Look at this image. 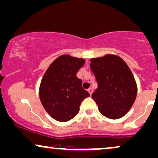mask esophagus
<instances>
[{
  "label": "esophagus",
  "mask_w": 158,
  "mask_h": 158,
  "mask_svg": "<svg viewBox=\"0 0 158 158\" xmlns=\"http://www.w3.org/2000/svg\"><path fill=\"white\" fill-rule=\"evenodd\" d=\"M87 91H88V93H89V95H92V93H93V89L92 88H89V89H87Z\"/></svg>",
  "instance_id": "34e87169"
}]
</instances>
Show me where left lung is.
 Here are the masks:
<instances>
[{"instance_id": "8db88e82", "label": "left lung", "mask_w": 158, "mask_h": 158, "mask_svg": "<svg viewBox=\"0 0 158 158\" xmlns=\"http://www.w3.org/2000/svg\"><path fill=\"white\" fill-rule=\"evenodd\" d=\"M90 62L98 84L93 99L105 117L114 120L122 118L136 97V83L130 68L121 58L111 54L91 59Z\"/></svg>"}]
</instances>
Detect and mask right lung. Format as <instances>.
<instances>
[{"mask_svg":"<svg viewBox=\"0 0 158 158\" xmlns=\"http://www.w3.org/2000/svg\"><path fill=\"white\" fill-rule=\"evenodd\" d=\"M85 60L62 55L46 71L39 89L40 99L47 113L55 120L65 122L79 112L81 102L89 96L76 74Z\"/></svg>","mask_w":158,"mask_h":158,"instance_id":"add662e5","label":"right lung"}]
</instances>
